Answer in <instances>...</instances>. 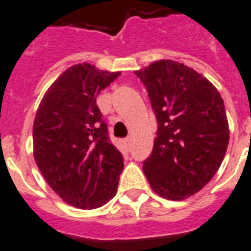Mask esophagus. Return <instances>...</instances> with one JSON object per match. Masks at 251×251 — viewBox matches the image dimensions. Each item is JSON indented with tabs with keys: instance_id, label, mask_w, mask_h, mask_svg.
Instances as JSON below:
<instances>
[{
	"instance_id": "1",
	"label": "esophagus",
	"mask_w": 251,
	"mask_h": 251,
	"mask_svg": "<svg viewBox=\"0 0 251 251\" xmlns=\"http://www.w3.org/2000/svg\"><path fill=\"white\" fill-rule=\"evenodd\" d=\"M124 142H125V146H126V148H127V149H130V146H131V142H132V139H131V137H126V139H125V141H124Z\"/></svg>"
}]
</instances>
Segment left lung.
<instances>
[{
	"label": "left lung",
	"instance_id": "obj_1",
	"mask_svg": "<svg viewBox=\"0 0 251 251\" xmlns=\"http://www.w3.org/2000/svg\"><path fill=\"white\" fill-rule=\"evenodd\" d=\"M135 75L157 120L142 170L157 195L184 200L201 190L224 160L229 145L224 101L206 77L177 61H155Z\"/></svg>",
	"mask_w": 251,
	"mask_h": 251
}]
</instances>
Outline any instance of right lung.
<instances>
[{
	"instance_id": "1",
	"label": "right lung",
	"mask_w": 251,
	"mask_h": 251,
	"mask_svg": "<svg viewBox=\"0 0 251 251\" xmlns=\"http://www.w3.org/2000/svg\"><path fill=\"white\" fill-rule=\"evenodd\" d=\"M120 74L74 65L49 87L36 112V165L71 206L96 209L116 195L124 159L110 142L96 98Z\"/></svg>"
}]
</instances>
